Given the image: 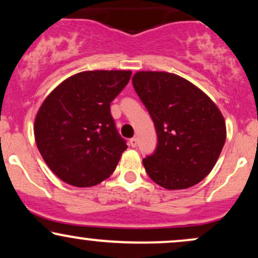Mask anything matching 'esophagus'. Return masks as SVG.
<instances>
[{
  "instance_id": "obj_1",
  "label": "esophagus",
  "mask_w": 258,
  "mask_h": 258,
  "mask_svg": "<svg viewBox=\"0 0 258 258\" xmlns=\"http://www.w3.org/2000/svg\"><path fill=\"white\" fill-rule=\"evenodd\" d=\"M137 144H138L137 138H131V139H130V146H131L132 148L137 147Z\"/></svg>"
}]
</instances>
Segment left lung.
Wrapping results in <instances>:
<instances>
[{"mask_svg":"<svg viewBox=\"0 0 258 258\" xmlns=\"http://www.w3.org/2000/svg\"><path fill=\"white\" fill-rule=\"evenodd\" d=\"M152 117L158 144L143 159L148 176L166 189H185L211 172L226 142L221 111L197 86L170 73L139 72L132 79Z\"/></svg>","mask_w":258,"mask_h":258,"instance_id":"8db88e82","label":"left lung"}]
</instances>
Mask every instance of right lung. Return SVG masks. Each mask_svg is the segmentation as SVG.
<instances>
[{
    "label": "right lung",
    "instance_id": "add662e5",
    "mask_svg": "<svg viewBox=\"0 0 258 258\" xmlns=\"http://www.w3.org/2000/svg\"><path fill=\"white\" fill-rule=\"evenodd\" d=\"M131 72L96 70L67 79L44 99L35 120V139L48 167L75 186H92L116 168L126 141L117 132L110 103Z\"/></svg>",
    "mask_w": 258,
    "mask_h": 258
}]
</instances>
